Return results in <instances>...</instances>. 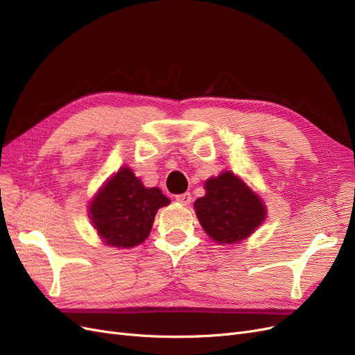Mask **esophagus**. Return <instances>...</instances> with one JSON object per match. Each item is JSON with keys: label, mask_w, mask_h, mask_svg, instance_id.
<instances>
[{"label": "esophagus", "mask_w": 355, "mask_h": 355, "mask_svg": "<svg viewBox=\"0 0 355 355\" xmlns=\"http://www.w3.org/2000/svg\"><path fill=\"white\" fill-rule=\"evenodd\" d=\"M191 198H192V197H191L189 192H185V194H179V196L175 197L176 201H179L180 204H185V206H187V204L191 202Z\"/></svg>", "instance_id": "esophagus-1"}]
</instances>
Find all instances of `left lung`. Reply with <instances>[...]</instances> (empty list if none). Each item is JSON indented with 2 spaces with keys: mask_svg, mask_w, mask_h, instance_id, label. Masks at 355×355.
Instances as JSON below:
<instances>
[{
  "mask_svg": "<svg viewBox=\"0 0 355 355\" xmlns=\"http://www.w3.org/2000/svg\"><path fill=\"white\" fill-rule=\"evenodd\" d=\"M206 196L194 202L197 218L210 237L222 244H235L263 222L266 211L259 197L231 171L206 182Z\"/></svg>",
  "mask_w": 355,
  "mask_h": 355,
  "instance_id": "obj_1",
  "label": "left lung"
}]
</instances>
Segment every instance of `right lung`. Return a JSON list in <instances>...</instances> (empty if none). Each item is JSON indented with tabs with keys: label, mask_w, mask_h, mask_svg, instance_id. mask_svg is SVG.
<instances>
[{
	"label": "right lung",
	"mask_w": 355,
	"mask_h": 355,
	"mask_svg": "<svg viewBox=\"0 0 355 355\" xmlns=\"http://www.w3.org/2000/svg\"><path fill=\"white\" fill-rule=\"evenodd\" d=\"M168 202L158 188H145L123 167L92 201L90 219L105 244L128 249L148 239L157 210Z\"/></svg>",
	"instance_id": "right-lung-1"
}]
</instances>
